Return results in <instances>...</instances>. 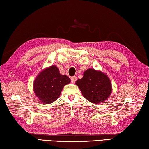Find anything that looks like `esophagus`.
<instances>
[{
  "mask_svg": "<svg viewBox=\"0 0 149 149\" xmlns=\"http://www.w3.org/2000/svg\"><path fill=\"white\" fill-rule=\"evenodd\" d=\"M71 81H72V83H75V81H77V77H75V76H74V77H71Z\"/></svg>",
  "mask_w": 149,
  "mask_h": 149,
  "instance_id": "esophagus-1",
  "label": "esophagus"
}]
</instances>
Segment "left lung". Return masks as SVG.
Masks as SVG:
<instances>
[{
    "mask_svg": "<svg viewBox=\"0 0 149 149\" xmlns=\"http://www.w3.org/2000/svg\"><path fill=\"white\" fill-rule=\"evenodd\" d=\"M76 84L85 98L95 104L104 102L112 92L111 81L107 76L93 69L85 71L83 78L78 79Z\"/></svg>",
    "mask_w": 149,
    "mask_h": 149,
    "instance_id": "1",
    "label": "left lung"
}]
</instances>
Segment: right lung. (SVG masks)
Listing matches in <instances>:
<instances>
[{
    "mask_svg": "<svg viewBox=\"0 0 149 149\" xmlns=\"http://www.w3.org/2000/svg\"><path fill=\"white\" fill-rule=\"evenodd\" d=\"M71 82L65 74H61L55 65L45 69L36 78L33 90L36 96L44 104H51L60 96L63 87Z\"/></svg>",
    "mask_w": 149,
    "mask_h": 149,
    "instance_id": "right-lung-1",
    "label": "right lung"
}]
</instances>
